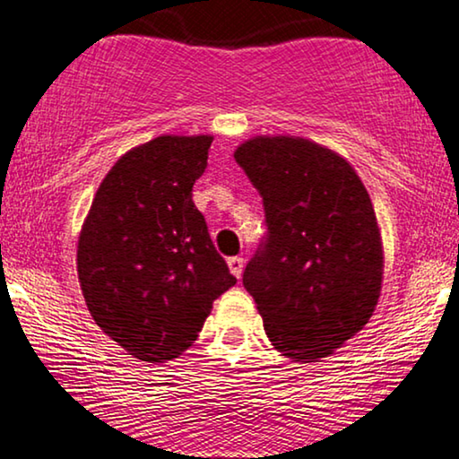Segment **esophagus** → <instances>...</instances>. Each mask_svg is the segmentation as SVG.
<instances>
[{"instance_id":"esophagus-1","label":"esophagus","mask_w":459,"mask_h":459,"mask_svg":"<svg viewBox=\"0 0 459 459\" xmlns=\"http://www.w3.org/2000/svg\"><path fill=\"white\" fill-rule=\"evenodd\" d=\"M243 266H246V260H243L241 255H233V258H229V268L237 279H239L243 274Z\"/></svg>"}]
</instances>
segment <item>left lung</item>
Wrapping results in <instances>:
<instances>
[{"label": "left lung", "mask_w": 459, "mask_h": 459, "mask_svg": "<svg viewBox=\"0 0 459 459\" xmlns=\"http://www.w3.org/2000/svg\"><path fill=\"white\" fill-rule=\"evenodd\" d=\"M235 161L268 226L243 287L283 357L319 361L361 332L380 298L384 252L368 188L344 157L307 138H249Z\"/></svg>", "instance_id": "1"}]
</instances>
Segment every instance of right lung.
<instances>
[{
  "mask_svg": "<svg viewBox=\"0 0 459 459\" xmlns=\"http://www.w3.org/2000/svg\"><path fill=\"white\" fill-rule=\"evenodd\" d=\"M212 140L166 134L134 146L100 182L79 233L91 319L140 361L180 357L237 283L193 204Z\"/></svg>",
  "mask_w": 459,
  "mask_h": 459,
  "instance_id": "obj_1",
  "label": "right lung"
}]
</instances>
